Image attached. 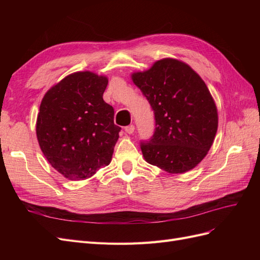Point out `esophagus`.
<instances>
[{
  "label": "esophagus",
  "mask_w": 260,
  "mask_h": 260,
  "mask_svg": "<svg viewBox=\"0 0 260 260\" xmlns=\"http://www.w3.org/2000/svg\"><path fill=\"white\" fill-rule=\"evenodd\" d=\"M124 131L128 133V135H132L133 132H135V125L133 124H129L127 127H124Z\"/></svg>",
  "instance_id": "1"
}]
</instances>
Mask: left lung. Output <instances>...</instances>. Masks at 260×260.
Here are the masks:
<instances>
[{
	"mask_svg": "<svg viewBox=\"0 0 260 260\" xmlns=\"http://www.w3.org/2000/svg\"><path fill=\"white\" fill-rule=\"evenodd\" d=\"M132 80L151 104L155 131L141 142L145 160L183 174L203 160L218 128L217 107L205 82L183 61L164 58Z\"/></svg>",
	"mask_w": 260,
	"mask_h": 260,
	"instance_id": "8db88e82",
	"label": "left lung"
}]
</instances>
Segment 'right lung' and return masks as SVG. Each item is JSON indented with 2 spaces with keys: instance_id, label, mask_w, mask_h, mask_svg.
Wrapping results in <instances>:
<instances>
[{
  "instance_id": "obj_1",
  "label": "right lung",
  "mask_w": 260,
  "mask_h": 260,
  "mask_svg": "<svg viewBox=\"0 0 260 260\" xmlns=\"http://www.w3.org/2000/svg\"><path fill=\"white\" fill-rule=\"evenodd\" d=\"M108 79L91 72L65 77L45 93L37 138L45 158L69 180H84L111 162L120 127L103 93Z\"/></svg>"
}]
</instances>
